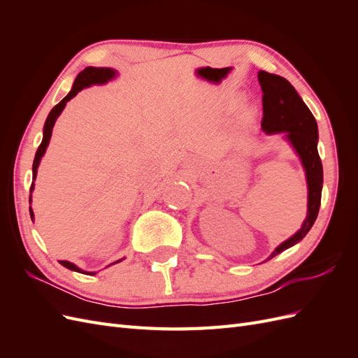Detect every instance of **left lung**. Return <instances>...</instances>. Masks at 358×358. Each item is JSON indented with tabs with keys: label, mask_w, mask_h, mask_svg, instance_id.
<instances>
[{
	"label": "left lung",
	"mask_w": 358,
	"mask_h": 358,
	"mask_svg": "<svg viewBox=\"0 0 358 358\" xmlns=\"http://www.w3.org/2000/svg\"><path fill=\"white\" fill-rule=\"evenodd\" d=\"M258 82L263 91V131L266 134L284 136L299 155L308 182L306 218L299 231L275 248V251L267 258L270 259L299 243L315 222L321 204L322 164L318 155L317 121L294 86L280 76L263 70L258 71Z\"/></svg>",
	"instance_id": "8db88e82"
}]
</instances>
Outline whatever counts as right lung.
<instances>
[{
    "instance_id": "right-lung-1",
    "label": "right lung",
    "mask_w": 358,
    "mask_h": 358,
    "mask_svg": "<svg viewBox=\"0 0 358 358\" xmlns=\"http://www.w3.org/2000/svg\"><path fill=\"white\" fill-rule=\"evenodd\" d=\"M117 76V71L113 70V69H109V67H86L83 71H80L78 74V78H76L74 83H73V88L71 91L64 96V99L53 107V109L50 110V113L48 115V119L45 122V128H43V140L37 149L36 152V158H34V162H32V180H36L37 178V169L40 166V161L43 158V155H45L46 149H48V145L50 142V137H52V129H53V125H55L58 116L61 115V112L64 110V107H66V104L73 99V96L78 95V92H80L83 88H90V86L92 85H104L107 82L113 80ZM32 189H34V182L31 183V189L29 192H32ZM29 203H31V194H29ZM29 215H31V220L34 221V212H32V209L29 208ZM124 258L117 259V262L112 263V264H116V263H121ZM59 264H62L64 267H67L70 270H73V272H79V273H85V275H95L96 272H86V270H82L80 267H78L76 264L70 263V262H59ZM109 264V266H112Z\"/></svg>"
}]
</instances>
